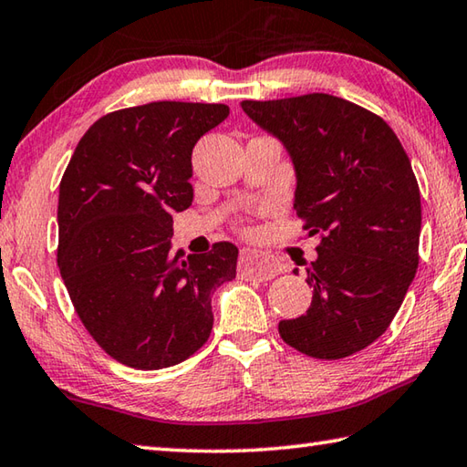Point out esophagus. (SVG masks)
Listing matches in <instances>:
<instances>
[{
  "label": "esophagus",
  "instance_id": "obj_1",
  "mask_svg": "<svg viewBox=\"0 0 467 467\" xmlns=\"http://www.w3.org/2000/svg\"><path fill=\"white\" fill-rule=\"evenodd\" d=\"M239 265L244 277L257 281H269L281 273V267L275 259L257 251H243Z\"/></svg>",
  "mask_w": 467,
  "mask_h": 467
}]
</instances>
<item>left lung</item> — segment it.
Wrapping results in <instances>:
<instances>
[{
	"label": "left lung",
	"mask_w": 467,
	"mask_h": 467,
	"mask_svg": "<svg viewBox=\"0 0 467 467\" xmlns=\"http://www.w3.org/2000/svg\"><path fill=\"white\" fill-rule=\"evenodd\" d=\"M241 107L285 145L294 208L319 239L306 269L312 306L281 319L283 342L319 360L360 352L387 332L417 273L421 194L409 155L385 119L340 97Z\"/></svg>",
	"instance_id": "obj_1"
}]
</instances>
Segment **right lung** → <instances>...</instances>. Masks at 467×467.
I'll return each instance as SVG.
<instances>
[{"label":"right lung","instance_id":"right-lung-1","mask_svg":"<svg viewBox=\"0 0 467 467\" xmlns=\"http://www.w3.org/2000/svg\"><path fill=\"white\" fill-rule=\"evenodd\" d=\"M226 105L158 100L88 127L60 180L58 269L80 322L111 358L160 370L213 330V291L236 275L239 249L171 254L173 213L192 204V150Z\"/></svg>","mask_w":467,"mask_h":467}]
</instances>
